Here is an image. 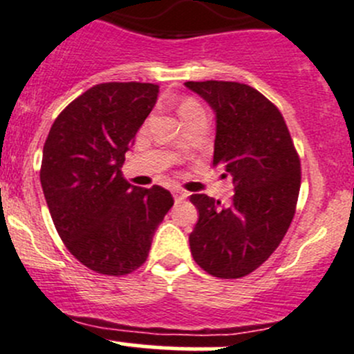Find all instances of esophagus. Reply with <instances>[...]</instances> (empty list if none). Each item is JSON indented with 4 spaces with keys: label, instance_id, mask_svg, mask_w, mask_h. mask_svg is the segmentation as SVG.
Masks as SVG:
<instances>
[{
    "label": "esophagus",
    "instance_id": "esophagus-1",
    "mask_svg": "<svg viewBox=\"0 0 354 354\" xmlns=\"http://www.w3.org/2000/svg\"><path fill=\"white\" fill-rule=\"evenodd\" d=\"M172 194H174V199H176V203H180V201H184L185 198H187V192L185 191H182V189H178V187H176L172 191Z\"/></svg>",
    "mask_w": 354,
    "mask_h": 354
}]
</instances>
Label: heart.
<instances>
[{"label":"heart","mask_w":354,"mask_h":354,"mask_svg":"<svg viewBox=\"0 0 354 354\" xmlns=\"http://www.w3.org/2000/svg\"><path fill=\"white\" fill-rule=\"evenodd\" d=\"M199 111H203V106L194 100V97H184V100L178 103V113L184 118V122L187 120V118H191L194 113H199Z\"/></svg>","instance_id":"obj_1"}]
</instances>
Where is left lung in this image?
Wrapping results in <instances>:
<instances>
[{
  "instance_id": "left-lung-1",
  "label": "left lung",
  "mask_w": 354,
  "mask_h": 354,
  "mask_svg": "<svg viewBox=\"0 0 354 354\" xmlns=\"http://www.w3.org/2000/svg\"><path fill=\"white\" fill-rule=\"evenodd\" d=\"M216 113L213 167L232 177L229 206L192 194L199 218L189 236L196 263L213 277L250 275L270 258L296 213L301 162L279 108L254 87L185 82Z\"/></svg>"
}]
</instances>
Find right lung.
I'll list each match as a JSON object with an SVG mask.
<instances>
[{
  "label": "right lung",
  "instance_id": "1",
  "mask_svg": "<svg viewBox=\"0 0 354 354\" xmlns=\"http://www.w3.org/2000/svg\"><path fill=\"white\" fill-rule=\"evenodd\" d=\"M158 91L148 82L97 84L58 115L44 142L41 185L58 236L97 274L138 270L174 205L165 187L131 185L122 174Z\"/></svg>",
  "mask_w": 354,
  "mask_h": 354
}]
</instances>
